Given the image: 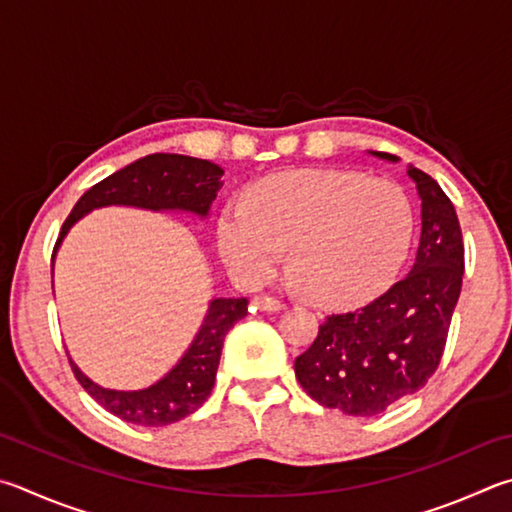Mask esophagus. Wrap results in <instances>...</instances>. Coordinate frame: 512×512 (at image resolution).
<instances>
[{"instance_id": "34e87169", "label": "esophagus", "mask_w": 512, "mask_h": 512, "mask_svg": "<svg viewBox=\"0 0 512 512\" xmlns=\"http://www.w3.org/2000/svg\"><path fill=\"white\" fill-rule=\"evenodd\" d=\"M253 302L257 304V309H262V311H282V309H286V304L282 300H277V297H268V295H257Z\"/></svg>"}]
</instances>
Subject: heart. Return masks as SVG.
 Listing matches in <instances>:
<instances>
[{"mask_svg": "<svg viewBox=\"0 0 512 512\" xmlns=\"http://www.w3.org/2000/svg\"><path fill=\"white\" fill-rule=\"evenodd\" d=\"M414 210L392 181L345 170L259 179L217 226L219 255L239 280L271 275L288 246L304 293L327 306L365 302L394 280L410 250Z\"/></svg>", "mask_w": 512, "mask_h": 512, "instance_id": "heart-1", "label": "heart"}]
</instances>
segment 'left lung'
<instances>
[{
  "label": "left lung",
  "instance_id": "1",
  "mask_svg": "<svg viewBox=\"0 0 512 512\" xmlns=\"http://www.w3.org/2000/svg\"><path fill=\"white\" fill-rule=\"evenodd\" d=\"M407 176L421 199L412 271L362 309L329 315L313 345L295 358L304 392L349 416L380 414L425 387L441 362L461 293L463 239L452 201L418 167H407Z\"/></svg>",
  "mask_w": 512,
  "mask_h": 512
}]
</instances>
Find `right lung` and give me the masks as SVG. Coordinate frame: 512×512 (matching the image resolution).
Instances as JSON below:
<instances>
[{
    "instance_id": "right-lung-1",
    "label": "right lung",
    "mask_w": 512,
    "mask_h": 512,
    "mask_svg": "<svg viewBox=\"0 0 512 512\" xmlns=\"http://www.w3.org/2000/svg\"><path fill=\"white\" fill-rule=\"evenodd\" d=\"M221 176H224V170L217 163L194 159V156L150 154L145 159H138L82 194L62 224L53 257L67 232L96 208L129 206L152 212L181 210L206 219L212 201L217 199V192L224 185ZM246 313V297H212L190 347L183 351L179 362L150 387L120 392V389L100 387L82 374L76 362L69 358L71 369L85 392L114 416L143 427L170 425L197 412L210 396L215 387L226 333Z\"/></svg>"
}]
</instances>
